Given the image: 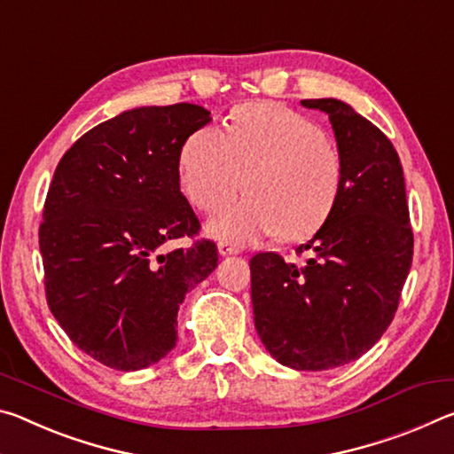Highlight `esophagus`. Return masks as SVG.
I'll use <instances>...</instances> for the list:
<instances>
[{"mask_svg": "<svg viewBox=\"0 0 454 454\" xmlns=\"http://www.w3.org/2000/svg\"><path fill=\"white\" fill-rule=\"evenodd\" d=\"M218 252H220L222 256H236V254H240V248H236V246L228 244V242H220L218 244Z\"/></svg>", "mask_w": 454, "mask_h": 454, "instance_id": "1", "label": "esophagus"}]
</instances>
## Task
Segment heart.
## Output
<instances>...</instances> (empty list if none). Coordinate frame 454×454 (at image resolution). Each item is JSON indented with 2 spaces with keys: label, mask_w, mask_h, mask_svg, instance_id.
<instances>
[{
  "label": "heart",
  "mask_w": 454,
  "mask_h": 454,
  "mask_svg": "<svg viewBox=\"0 0 454 454\" xmlns=\"http://www.w3.org/2000/svg\"><path fill=\"white\" fill-rule=\"evenodd\" d=\"M249 180H245V176ZM180 188L206 214L240 192V202L218 212L208 232L226 242L276 234L304 240L330 218L340 196L344 162L325 129L278 104L236 107L228 132L204 126L180 152Z\"/></svg>",
  "instance_id": "heart-1"
}]
</instances>
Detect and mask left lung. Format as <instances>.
I'll return each mask as SVG.
<instances>
[{"label": "left lung", "mask_w": 454, "mask_h": 454, "mask_svg": "<svg viewBox=\"0 0 454 454\" xmlns=\"http://www.w3.org/2000/svg\"><path fill=\"white\" fill-rule=\"evenodd\" d=\"M328 114L344 162L340 196L314 238L250 260L254 326L266 350L296 371H330L363 356L384 334L412 264V228L395 145L334 98L302 99Z\"/></svg>", "instance_id": "8db88e82"}]
</instances>
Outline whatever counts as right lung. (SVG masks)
I'll return each instance as SVG.
<instances>
[{
    "instance_id": "obj_1",
    "label": "right lung",
    "mask_w": 454,
    "mask_h": 454,
    "mask_svg": "<svg viewBox=\"0 0 454 454\" xmlns=\"http://www.w3.org/2000/svg\"><path fill=\"white\" fill-rule=\"evenodd\" d=\"M210 112L196 104L136 107L102 121L64 153L40 224L45 298L70 340L98 363L140 371L176 347L188 290L218 266L196 238L180 192V152Z\"/></svg>"
}]
</instances>
